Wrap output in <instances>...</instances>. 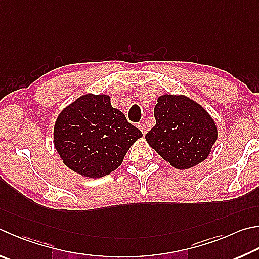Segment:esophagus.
I'll list each match as a JSON object with an SVG mask.
<instances>
[{
	"mask_svg": "<svg viewBox=\"0 0 259 259\" xmlns=\"http://www.w3.org/2000/svg\"><path fill=\"white\" fill-rule=\"evenodd\" d=\"M138 129L142 131L144 136L147 134V128H146V125L144 123H138Z\"/></svg>",
	"mask_w": 259,
	"mask_h": 259,
	"instance_id": "1",
	"label": "esophagus"
}]
</instances>
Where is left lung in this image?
Here are the masks:
<instances>
[{
  "label": "left lung",
  "mask_w": 259,
  "mask_h": 259,
  "mask_svg": "<svg viewBox=\"0 0 259 259\" xmlns=\"http://www.w3.org/2000/svg\"><path fill=\"white\" fill-rule=\"evenodd\" d=\"M154 116L156 124L146 134V140L172 166L190 168L208 156L218 130L199 104L185 96L163 95Z\"/></svg>",
  "instance_id": "obj_1"
}]
</instances>
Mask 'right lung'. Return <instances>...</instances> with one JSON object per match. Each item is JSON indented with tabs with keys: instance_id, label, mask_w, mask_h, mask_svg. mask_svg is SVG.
<instances>
[{
	"instance_id": "obj_1",
	"label": "right lung",
	"mask_w": 259,
	"mask_h": 259,
	"mask_svg": "<svg viewBox=\"0 0 259 259\" xmlns=\"http://www.w3.org/2000/svg\"><path fill=\"white\" fill-rule=\"evenodd\" d=\"M142 136L112 107L107 95L81 96L61 112L54 125V146L63 163L88 178L104 177L119 167Z\"/></svg>"
}]
</instances>
